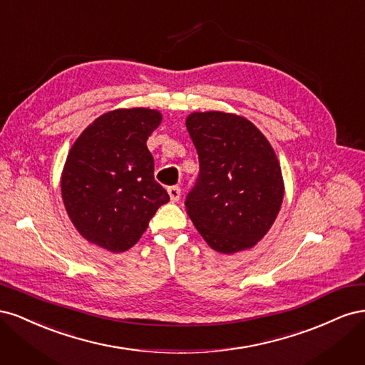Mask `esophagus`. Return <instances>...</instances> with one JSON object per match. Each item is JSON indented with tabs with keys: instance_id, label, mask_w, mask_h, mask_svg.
<instances>
[{
	"instance_id": "esophagus-1",
	"label": "esophagus",
	"mask_w": 365,
	"mask_h": 365,
	"mask_svg": "<svg viewBox=\"0 0 365 365\" xmlns=\"http://www.w3.org/2000/svg\"><path fill=\"white\" fill-rule=\"evenodd\" d=\"M168 193H169V196H170V201H172V202H178V201H180V197H181V189H180L178 185L169 187Z\"/></svg>"
}]
</instances>
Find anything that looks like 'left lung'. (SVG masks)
Returning a JSON list of instances; mask_svg holds the SVG:
<instances>
[{
  "instance_id": "1",
  "label": "left lung",
  "mask_w": 365,
  "mask_h": 365,
  "mask_svg": "<svg viewBox=\"0 0 365 365\" xmlns=\"http://www.w3.org/2000/svg\"><path fill=\"white\" fill-rule=\"evenodd\" d=\"M185 126L200 157L187 215L215 251L252 248L272 227L284 195L271 143L248 118L224 111L192 113Z\"/></svg>"
}]
</instances>
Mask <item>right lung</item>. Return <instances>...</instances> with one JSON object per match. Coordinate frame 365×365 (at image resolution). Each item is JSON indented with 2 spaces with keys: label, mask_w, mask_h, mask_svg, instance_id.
<instances>
[{
  "label": "right lung",
  "mask_w": 365,
  "mask_h": 365,
  "mask_svg": "<svg viewBox=\"0 0 365 365\" xmlns=\"http://www.w3.org/2000/svg\"><path fill=\"white\" fill-rule=\"evenodd\" d=\"M163 120L157 109L120 108L77 137L61 175L62 201L79 235L111 252L134 247L169 195L153 178L146 141Z\"/></svg>",
  "instance_id": "obj_1"
}]
</instances>
